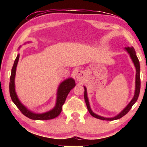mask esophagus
Segmentation results:
<instances>
[{
  "mask_svg": "<svg viewBox=\"0 0 147 147\" xmlns=\"http://www.w3.org/2000/svg\"><path fill=\"white\" fill-rule=\"evenodd\" d=\"M84 76H85V74H84V73L82 71H76L75 73L76 78L77 80L79 82L82 80L84 78Z\"/></svg>",
  "mask_w": 147,
  "mask_h": 147,
  "instance_id": "34e87169",
  "label": "esophagus"
}]
</instances>
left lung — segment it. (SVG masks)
Segmentation results:
<instances>
[{
	"label": "left lung",
	"mask_w": 147,
	"mask_h": 147,
	"mask_svg": "<svg viewBox=\"0 0 147 147\" xmlns=\"http://www.w3.org/2000/svg\"><path fill=\"white\" fill-rule=\"evenodd\" d=\"M124 50L127 52L129 55L130 56V58L132 60L133 63L134 64V66L136 67V88H135V92H134V97L131 99V101L129 102V104L126 106L125 108H124L123 110H122L120 113H119L118 115L116 116L113 117H104L102 116H100L97 115V114L94 113L93 111L91 110L90 104H89V99L88 97V93H87V89L85 86H84V99H85L86 104L87 106V108L88 109V111L89 113L91 115L95 117L96 119H101V120H105V121H113V120H117V119H119L121 117H123L124 115H125L126 113H127L130 109H131V107L134 105V104L136 102L137 100L139 97V92H140V88H141V80H140V65H139V61L138 58V57L136 56V53L135 51V49H134V47H125Z\"/></svg>",
	"instance_id": "8db88e82"
}]
</instances>
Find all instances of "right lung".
Masks as SVG:
<instances>
[{
    "label": "right lung",
    "mask_w": 147,
    "mask_h": 147,
    "mask_svg": "<svg viewBox=\"0 0 147 147\" xmlns=\"http://www.w3.org/2000/svg\"><path fill=\"white\" fill-rule=\"evenodd\" d=\"M30 43V42H26ZM21 48L19 47V49ZM19 59V54H17L16 59H15L13 67L11 69V73L10 76V82H9V94L12 101L16 104V106L19 108L21 113L27 117L33 120H49L58 117L61 112L62 106L63 105L65 101V99L67 96L70 91L76 86L75 81L73 78H69L65 80L60 83L58 90H57V97L56 104L54 108L50 111L42 113H34L28 109L21 102L18 98L16 92V86H15V77L16 74V69Z\"/></svg>",
    "instance_id": "right-lung-1"
}]
</instances>
